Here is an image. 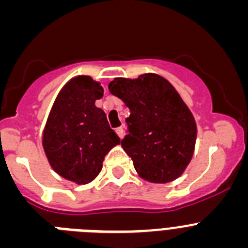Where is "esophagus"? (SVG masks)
Listing matches in <instances>:
<instances>
[{
    "label": "esophagus",
    "mask_w": 248,
    "mask_h": 248,
    "mask_svg": "<svg viewBox=\"0 0 248 248\" xmlns=\"http://www.w3.org/2000/svg\"><path fill=\"white\" fill-rule=\"evenodd\" d=\"M115 131H117L118 137H119L120 139H123V137H124V131H125V129H124V126H119V128L115 129Z\"/></svg>",
    "instance_id": "34e87169"
}]
</instances>
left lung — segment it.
I'll list each match as a JSON object with an SVG mask.
<instances>
[{
	"label": "left lung",
	"mask_w": 248,
	"mask_h": 248,
	"mask_svg": "<svg viewBox=\"0 0 248 248\" xmlns=\"http://www.w3.org/2000/svg\"><path fill=\"white\" fill-rule=\"evenodd\" d=\"M109 91L130 109L122 146L138 175L155 184L180 177L194 155L198 126L174 85L156 73L114 78Z\"/></svg>",
	"instance_id": "left-lung-1"
}]
</instances>
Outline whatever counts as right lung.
Listing matches in <instances>:
<instances>
[{"label":"right lung","mask_w":248,"mask_h":248,"mask_svg":"<svg viewBox=\"0 0 248 248\" xmlns=\"http://www.w3.org/2000/svg\"><path fill=\"white\" fill-rule=\"evenodd\" d=\"M103 93L100 82L92 77H73L57 94L43 129L50 168L78 185L92 183L102 171L105 155L120 144L105 113L95 107Z\"/></svg>","instance_id":"obj_1"}]
</instances>
